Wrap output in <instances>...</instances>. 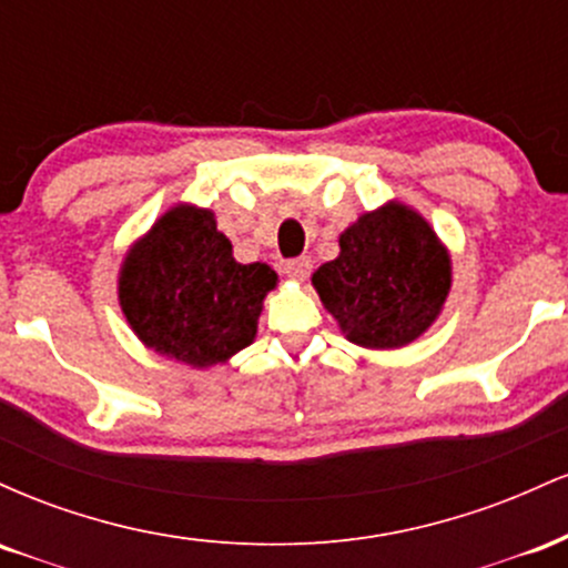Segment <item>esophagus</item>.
Here are the masks:
<instances>
[{"mask_svg": "<svg viewBox=\"0 0 568 568\" xmlns=\"http://www.w3.org/2000/svg\"><path fill=\"white\" fill-rule=\"evenodd\" d=\"M310 270H312V262L306 256L285 262V275H288L291 280H296V283H304V280L310 277Z\"/></svg>", "mask_w": 568, "mask_h": 568, "instance_id": "esophagus-1", "label": "esophagus"}]
</instances>
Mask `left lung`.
<instances>
[{
  "mask_svg": "<svg viewBox=\"0 0 568 568\" xmlns=\"http://www.w3.org/2000/svg\"><path fill=\"white\" fill-rule=\"evenodd\" d=\"M344 338L400 349L427 334L452 291V253L419 211L389 200L338 234V256L312 275Z\"/></svg>",
  "mask_w": 568,
  "mask_h": 568,
  "instance_id": "8db88e82",
  "label": "left lung"
}]
</instances>
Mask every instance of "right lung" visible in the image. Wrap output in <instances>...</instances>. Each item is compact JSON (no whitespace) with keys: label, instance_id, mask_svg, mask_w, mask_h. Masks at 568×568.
<instances>
[{"label":"right lung","instance_id":"obj_1","mask_svg":"<svg viewBox=\"0 0 568 568\" xmlns=\"http://www.w3.org/2000/svg\"><path fill=\"white\" fill-rule=\"evenodd\" d=\"M277 272L240 264L211 207L179 202L128 247L116 275L122 315L168 361L213 368L253 344Z\"/></svg>","mask_w":568,"mask_h":568}]
</instances>
